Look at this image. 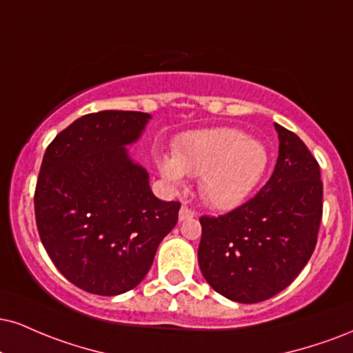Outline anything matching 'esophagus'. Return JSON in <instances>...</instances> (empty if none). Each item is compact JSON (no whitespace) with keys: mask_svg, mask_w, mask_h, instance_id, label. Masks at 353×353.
<instances>
[{"mask_svg":"<svg viewBox=\"0 0 353 353\" xmlns=\"http://www.w3.org/2000/svg\"><path fill=\"white\" fill-rule=\"evenodd\" d=\"M192 217H195L194 212L190 210L189 207L182 205L181 210H179V220H181V222H184V220H189V219H192Z\"/></svg>","mask_w":353,"mask_h":353,"instance_id":"obj_1","label":"esophagus"}]
</instances>
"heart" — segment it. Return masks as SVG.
<instances>
[{
    "label": "heart",
    "instance_id": "heart-1",
    "mask_svg": "<svg viewBox=\"0 0 353 353\" xmlns=\"http://www.w3.org/2000/svg\"><path fill=\"white\" fill-rule=\"evenodd\" d=\"M270 154L260 139L246 138L236 128L188 131L174 141L172 158L159 156L163 179L179 188L184 176H199V192L210 207L232 210L243 203L260 184Z\"/></svg>",
    "mask_w": 353,
    "mask_h": 353
}]
</instances>
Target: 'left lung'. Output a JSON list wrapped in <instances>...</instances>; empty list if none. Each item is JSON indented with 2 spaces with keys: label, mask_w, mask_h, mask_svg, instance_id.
Wrapping results in <instances>:
<instances>
[{
  "label": "left lung",
  "mask_w": 353,
  "mask_h": 353,
  "mask_svg": "<svg viewBox=\"0 0 353 353\" xmlns=\"http://www.w3.org/2000/svg\"><path fill=\"white\" fill-rule=\"evenodd\" d=\"M273 176L239 209L202 217L199 266L212 290L253 304L281 292L307 265L322 219L321 169L298 134L274 123Z\"/></svg>",
  "instance_id": "obj_1"
}]
</instances>
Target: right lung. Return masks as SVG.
<instances>
[{
    "instance_id": "right-lung-1",
    "label": "right lung",
    "mask_w": 353,
    "mask_h": 353,
    "mask_svg": "<svg viewBox=\"0 0 353 353\" xmlns=\"http://www.w3.org/2000/svg\"><path fill=\"white\" fill-rule=\"evenodd\" d=\"M150 113L105 110L79 118L46 150L34 194L50 260L72 284L99 296L133 290L176 227L179 202L159 201L128 148Z\"/></svg>"
}]
</instances>
